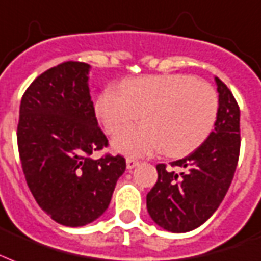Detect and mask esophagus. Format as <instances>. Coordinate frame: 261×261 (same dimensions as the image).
<instances>
[{
  "label": "esophagus",
  "mask_w": 261,
  "mask_h": 261,
  "mask_svg": "<svg viewBox=\"0 0 261 261\" xmlns=\"http://www.w3.org/2000/svg\"><path fill=\"white\" fill-rule=\"evenodd\" d=\"M126 164H127V170L131 171L133 168H135V167L138 166L139 162L138 160H134V159H130V157H128V159L126 160Z\"/></svg>",
  "instance_id": "1"
}]
</instances>
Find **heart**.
I'll use <instances>...</instances> for the list:
<instances>
[{"instance_id": "obj_1", "label": "heart", "mask_w": 261, "mask_h": 261, "mask_svg": "<svg viewBox=\"0 0 261 261\" xmlns=\"http://www.w3.org/2000/svg\"><path fill=\"white\" fill-rule=\"evenodd\" d=\"M219 99L211 85L184 73L127 79L120 91L104 89L95 99V116L108 134L139 117L113 138L115 152L131 157L164 150L179 157L200 146L216 120Z\"/></svg>"}]
</instances>
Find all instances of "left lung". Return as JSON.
<instances>
[{
	"label": "left lung",
	"mask_w": 261,
	"mask_h": 261,
	"mask_svg": "<svg viewBox=\"0 0 261 261\" xmlns=\"http://www.w3.org/2000/svg\"><path fill=\"white\" fill-rule=\"evenodd\" d=\"M219 108L214 131L185 159L171 163L175 172L157 164L156 185L146 206L157 226L171 232L200 227L214 215L227 193L240 156V108L228 87L215 76Z\"/></svg>",
	"instance_id": "left-lung-1"
}]
</instances>
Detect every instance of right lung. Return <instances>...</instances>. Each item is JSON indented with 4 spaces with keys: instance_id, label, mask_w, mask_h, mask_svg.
I'll list each match as a JSON object with an SVG mask.
<instances>
[{
    "instance_id": "1",
    "label": "right lung",
    "mask_w": 261,
    "mask_h": 261,
    "mask_svg": "<svg viewBox=\"0 0 261 261\" xmlns=\"http://www.w3.org/2000/svg\"><path fill=\"white\" fill-rule=\"evenodd\" d=\"M90 68L67 61L47 69L20 104L17 146L27 185L38 205L68 227L86 226L104 214L126 170L119 154L91 157L108 139L95 117Z\"/></svg>"
}]
</instances>
